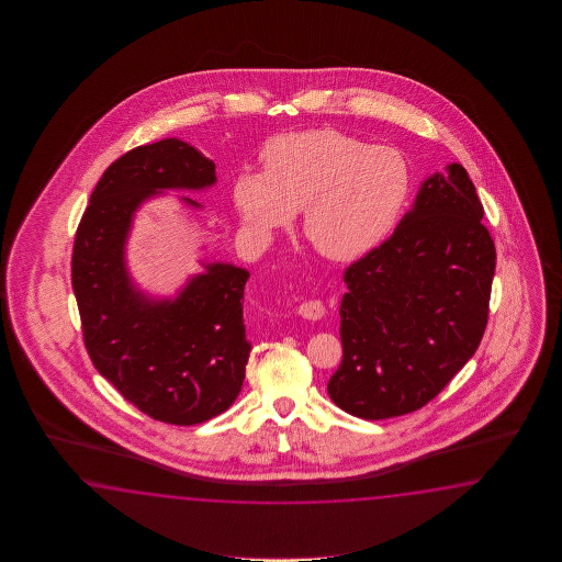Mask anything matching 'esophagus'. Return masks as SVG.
I'll return each instance as SVG.
<instances>
[{"instance_id": "34e87169", "label": "esophagus", "mask_w": 562, "mask_h": 562, "mask_svg": "<svg viewBox=\"0 0 562 562\" xmlns=\"http://www.w3.org/2000/svg\"><path fill=\"white\" fill-rule=\"evenodd\" d=\"M299 315L310 319V322H319L323 315H325V305H323L322 301H317V299L315 301H305V303L299 305Z\"/></svg>"}]
</instances>
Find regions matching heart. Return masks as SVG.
<instances>
[{
  "mask_svg": "<svg viewBox=\"0 0 562 562\" xmlns=\"http://www.w3.org/2000/svg\"><path fill=\"white\" fill-rule=\"evenodd\" d=\"M265 172L243 168L233 203L255 235L269 237L303 209V231L331 261L370 252L392 228L409 191L406 160L334 128L281 134L265 144Z\"/></svg>",
  "mask_w": 562,
  "mask_h": 562,
  "instance_id": "b5f03b06",
  "label": "heart"
}]
</instances>
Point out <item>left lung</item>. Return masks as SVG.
<instances>
[{
	"label": "left lung",
	"mask_w": 562,
	"mask_h": 562,
	"mask_svg": "<svg viewBox=\"0 0 562 562\" xmlns=\"http://www.w3.org/2000/svg\"><path fill=\"white\" fill-rule=\"evenodd\" d=\"M482 216L467 168L448 165L422 182L394 235L347 267L335 406L363 419L416 412L476 353L496 269Z\"/></svg>",
	"instance_id": "1"
}]
</instances>
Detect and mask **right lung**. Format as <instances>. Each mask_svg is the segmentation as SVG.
<instances>
[{"label":"right lung","instance_id":"obj_1","mask_svg":"<svg viewBox=\"0 0 562 562\" xmlns=\"http://www.w3.org/2000/svg\"><path fill=\"white\" fill-rule=\"evenodd\" d=\"M215 182V162L191 144L138 146L98 180L74 239V295L95 370L146 416L175 426L215 418L239 395L251 353L243 323L249 271L203 261L204 273L177 297L155 299L132 283L126 240L148 199Z\"/></svg>","mask_w":562,"mask_h":562}]
</instances>
